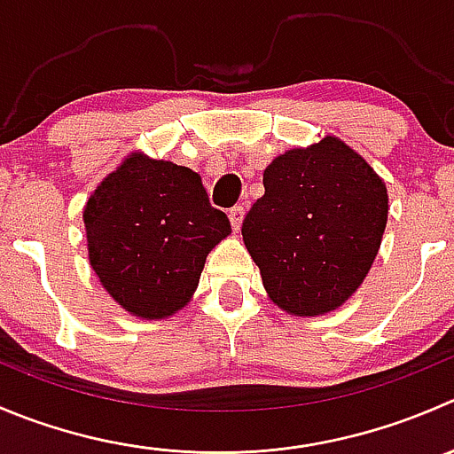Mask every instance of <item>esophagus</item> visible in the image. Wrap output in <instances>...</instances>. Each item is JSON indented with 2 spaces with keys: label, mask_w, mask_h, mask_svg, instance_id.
<instances>
[{
  "label": "esophagus",
  "mask_w": 454,
  "mask_h": 454,
  "mask_svg": "<svg viewBox=\"0 0 454 454\" xmlns=\"http://www.w3.org/2000/svg\"><path fill=\"white\" fill-rule=\"evenodd\" d=\"M244 215H246V208H244V204H239V206H232V208H231V213H228V217H231V223H232V228H235V232L239 231L241 222H244Z\"/></svg>",
  "instance_id": "obj_1"
}]
</instances>
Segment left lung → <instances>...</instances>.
<instances>
[{
    "mask_svg": "<svg viewBox=\"0 0 454 454\" xmlns=\"http://www.w3.org/2000/svg\"><path fill=\"white\" fill-rule=\"evenodd\" d=\"M241 226L268 297L294 317L337 310L362 286L388 222L386 184L337 137L275 157Z\"/></svg>",
    "mask_w": 454,
    "mask_h": 454,
    "instance_id": "8db88e82",
    "label": "left lung"
}]
</instances>
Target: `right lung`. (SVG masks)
Segmentation results:
<instances>
[{
    "instance_id": "right-lung-1",
    "label": "right lung",
    "mask_w": 454,
    "mask_h": 454,
    "mask_svg": "<svg viewBox=\"0 0 454 454\" xmlns=\"http://www.w3.org/2000/svg\"><path fill=\"white\" fill-rule=\"evenodd\" d=\"M88 259L130 315L166 319L191 301L206 257L231 235L201 177L186 166L133 153L83 208Z\"/></svg>"
}]
</instances>
